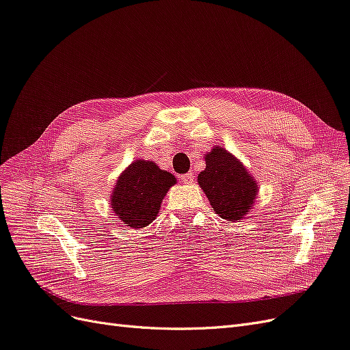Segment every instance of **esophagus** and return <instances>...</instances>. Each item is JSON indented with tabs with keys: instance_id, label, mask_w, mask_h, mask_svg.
I'll use <instances>...</instances> for the list:
<instances>
[{
	"instance_id": "34e87169",
	"label": "esophagus",
	"mask_w": 350,
	"mask_h": 350,
	"mask_svg": "<svg viewBox=\"0 0 350 350\" xmlns=\"http://www.w3.org/2000/svg\"><path fill=\"white\" fill-rule=\"evenodd\" d=\"M179 179H181V183H184V184H193L194 183V174L193 172L184 174V175L179 176Z\"/></svg>"
}]
</instances>
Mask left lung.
<instances>
[{
    "mask_svg": "<svg viewBox=\"0 0 350 350\" xmlns=\"http://www.w3.org/2000/svg\"><path fill=\"white\" fill-rule=\"evenodd\" d=\"M206 169L197 183L208 198L216 215L228 221L245 219L258 196L256 181L237 156L220 146L204 154Z\"/></svg>",
    "mask_w": 350,
    "mask_h": 350,
    "instance_id": "1",
    "label": "left lung"
}]
</instances>
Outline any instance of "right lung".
Segmentation results:
<instances>
[{"instance_id": "add662e5", "label": "right lung", "mask_w": 350, "mask_h": 350, "mask_svg": "<svg viewBox=\"0 0 350 350\" xmlns=\"http://www.w3.org/2000/svg\"><path fill=\"white\" fill-rule=\"evenodd\" d=\"M176 178L152 161H135L126 166L111 191V207L125 226H149L161 211L162 201Z\"/></svg>"}]
</instances>
